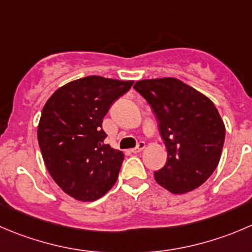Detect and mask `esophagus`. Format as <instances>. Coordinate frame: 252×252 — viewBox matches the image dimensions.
Returning a JSON list of instances; mask_svg holds the SVG:
<instances>
[{"mask_svg": "<svg viewBox=\"0 0 252 252\" xmlns=\"http://www.w3.org/2000/svg\"><path fill=\"white\" fill-rule=\"evenodd\" d=\"M144 148H145V143H144V141H139L138 145H136L134 149H131L130 151H131V153H133V154H138V153H140V151L143 150Z\"/></svg>", "mask_w": 252, "mask_h": 252, "instance_id": "1", "label": "esophagus"}]
</instances>
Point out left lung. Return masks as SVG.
I'll list each match as a JSON object with an SVG mask.
<instances>
[{
	"mask_svg": "<svg viewBox=\"0 0 252 252\" xmlns=\"http://www.w3.org/2000/svg\"><path fill=\"white\" fill-rule=\"evenodd\" d=\"M134 90L146 99L167 149L156 182L175 194L203 185L220 160L225 126L213 102L175 77L141 80Z\"/></svg>",
	"mask_w": 252,
	"mask_h": 252,
	"instance_id": "1",
	"label": "left lung"
}]
</instances>
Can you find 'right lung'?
Returning a JSON list of instances; mask_svg holds the SVG:
<instances>
[{"label":"right lung","instance_id":"right-lung-1","mask_svg":"<svg viewBox=\"0 0 252 252\" xmlns=\"http://www.w3.org/2000/svg\"><path fill=\"white\" fill-rule=\"evenodd\" d=\"M133 81L102 76L75 80L56 90L41 112L38 141L49 173L79 201H96L116 183L122 151L104 144L102 122Z\"/></svg>","mask_w":252,"mask_h":252}]
</instances>
